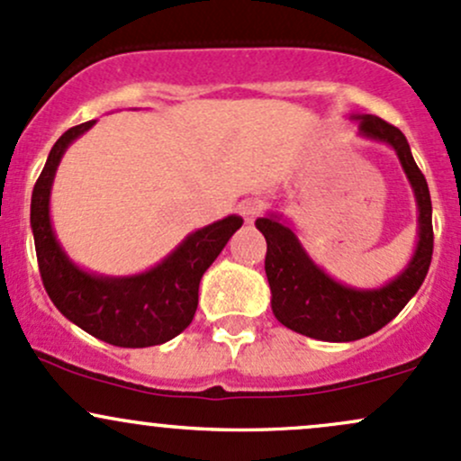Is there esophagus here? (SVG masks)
Wrapping results in <instances>:
<instances>
[{
    "label": "esophagus",
    "instance_id": "obj_1",
    "mask_svg": "<svg viewBox=\"0 0 461 461\" xmlns=\"http://www.w3.org/2000/svg\"><path fill=\"white\" fill-rule=\"evenodd\" d=\"M239 212H240L242 219H245V222H254L258 219V214L262 212V203L256 199H245L239 205Z\"/></svg>",
    "mask_w": 461,
    "mask_h": 461
}]
</instances>
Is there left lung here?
Instances as JSON below:
<instances>
[{
    "instance_id": "left-lung-1",
    "label": "left lung",
    "mask_w": 461,
    "mask_h": 461,
    "mask_svg": "<svg viewBox=\"0 0 461 461\" xmlns=\"http://www.w3.org/2000/svg\"><path fill=\"white\" fill-rule=\"evenodd\" d=\"M358 138L387 144L401 161L418 210V240L398 276L381 286L343 285L308 256L295 230L280 212H267L256 227L267 239L265 271L271 286V311L291 330L332 343L357 341L387 326L411 300L427 277L433 256L431 194L413 161L401 129L370 113H350Z\"/></svg>"
}]
</instances>
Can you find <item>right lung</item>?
I'll use <instances>...</instances> for the list:
<instances>
[{
	"label": "right lung",
	"mask_w": 461,
	"mask_h": 461,
	"mask_svg": "<svg viewBox=\"0 0 461 461\" xmlns=\"http://www.w3.org/2000/svg\"><path fill=\"white\" fill-rule=\"evenodd\" d=\"M94 124L95 120H89L65 131L34 184L30 227L43 286L54 306L91 337L118 348L159 346L190 326L199 304L201 277L242 219L230 214L190 231L164 260L133 276H104L76 265L57 239L50 199L65 150Z\"/></svg>",
	"instance_id": "obj_1"
}]
</instances>
